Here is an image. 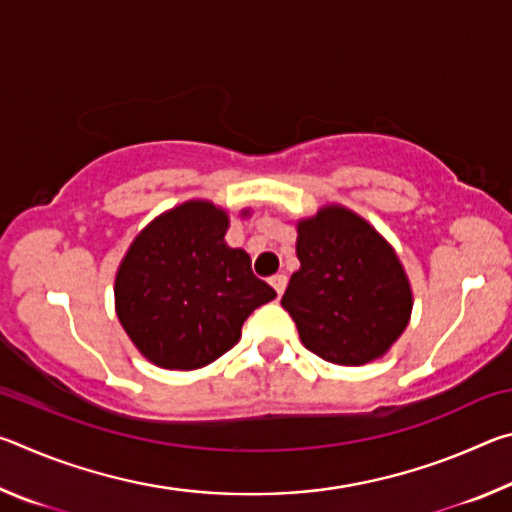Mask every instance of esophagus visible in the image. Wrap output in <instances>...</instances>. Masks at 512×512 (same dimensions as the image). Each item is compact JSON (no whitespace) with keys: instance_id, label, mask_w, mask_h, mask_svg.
<instances>
[{"instance_id":"obj_1","label":"esophagus","mask_w":512,"mask_h":512,"mask_svg":"<svg viewBox=\"0 0 512 512\" xmlns=\"http://www.w3.org/2000/svg\"><path fill=\"white\" fill-rule=\"evenodd\" d=\"M268 282H271V287L275 289L277 296H282L284 289H287V275H284V273H277V275H273L271 280H268Z\"/></svg>"}]
</instances>
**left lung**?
Segmentation results:
<instances>
[{
  "mask_svg": "<svg viewBox=\"0 0 512 512\" xmlns=\"http://www.w3.org/2000/svg\"><path fill=\"white\" fill-rule=\"evenodd\" d=\"M300 268L282 296L302 345L339 366L384 354L409 323L413 298L400 259L345 207L298 223Z\"/></svg>",
  "mask_w": 512,
  "mask_h": 512,
  "instance_id": "left-lung-1",
  "label": "left lung"
}]
</instances>
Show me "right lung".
I'll return each instance as SVG.
<instances>
[{"label": "right lung", "instance_id": "add662e5", "mask_svg": "<svg viewBox=\"0 0 512 512\" xmlns=\"http://www.w3.org/2000/svg\"><path fill=\"white\" fill-rule=\"evenodd\" d=\"M228 214L189 201L137 235L115 280L117 316L146 359L196 370L239 341L241 325L277 293L250 257L225 244Z\"/></svg>", "mask_w": 512, "mask_h": 512}]
</instances>
